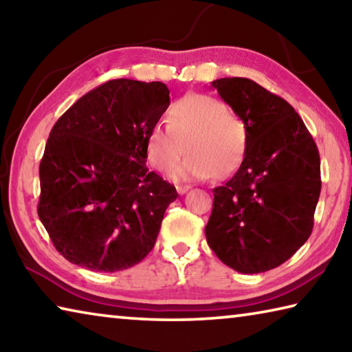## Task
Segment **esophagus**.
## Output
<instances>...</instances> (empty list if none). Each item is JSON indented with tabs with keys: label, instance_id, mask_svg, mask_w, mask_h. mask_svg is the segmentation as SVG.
Here are the masks:
<instances>
[{
	"label": "esophagus",
	"instance_id": "34e87169",
	"mask_svg": "<svg viewBox=\"0 0 352 352\" xmlns=\"http://www.w3.org/2000/svg\"><path fill=\"white\" fill-rule=\"evenodd\" d=\"M189 189H190V186H189V184H177V192H178V194H180V195H183V194H186Z\"/></svg>",
	"mask_w": 352,
	"mask_h": 352
}]
</instances>
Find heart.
Returning a JSON list of instances; mask_svg holds the SVG:
<instances>
[{"label": "heart", "mask_w": 352, "mask_h": 352, "mask_svg": "<svg viewBox=\"0 0 352 352\" xmlns=\"http://www.w3.org/2000/svg\"><path fill=\"white\" fill-rule=\"evenodd\" d=\"M245 122L208 94H188L172 104L168 126L155 124L146 136L147 162L168 172L184 152L189 157L170 172L177 182L223 178L239 168L247 151Z\"/></svg>", "instance_id": "obj_1"}]
</instances>
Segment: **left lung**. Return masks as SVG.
<instances>
[{"label": "left lung", "instance_id": "obj_1", "mask_svg": "<svg viewBox=\"0 0 352 352\" xmlns=\"http://www.w3.org/2000/svg\"><path fill=\"white\" fill-rule=\"evenodd\" d=\"M211 87L245 122L248 142L241 168L212 190L208 245L239 273L272 270L312 233L318 148L294 107L254 80L223 77Z\"/></svg>", "mask_w": 352, "mask_h": 352}]
</instances>
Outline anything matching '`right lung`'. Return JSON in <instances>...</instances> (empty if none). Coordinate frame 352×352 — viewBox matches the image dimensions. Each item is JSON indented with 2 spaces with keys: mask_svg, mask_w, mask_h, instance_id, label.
<instances>
[{
  "mask_svg": "<svg viewBox=\"0 0 352 352\" xmlns=\"http://www.w3.org/2000/svg\"><path fill=\"white\" fill-rule=\"evenodd\" d=\"M169 104L162 82L115 79L58 118L40 162L38 217L65 259L111 273L153 248L178 194L146 168V136Z\"/></svg>",
  "mask_w": 352,
  "mask_h": 352,
  "instance_id": "1",
  "label": "right lung"
}]
</instances>
